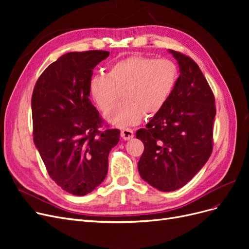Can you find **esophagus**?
Here are the masks:
<instances>
[{
    "instance_id": "34e87169",
    "label": "esophagus",
    "mask_w": 249,
    "mask_h": 249,
    "mask_svg": "<svg viewBox=\"0 0 249 249\" xmlns=\"http://www.w3.org/2000/svg\"><path fill=\"white\" fill-rule=\"evenodd\" d=\"M120 136L123 137L124 140H130L134 137V132L131 129H124L120 132Z\"/></svg>"
}]
</instances>
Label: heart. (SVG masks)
<instances>
[{
    "mask_svg": "<svg viewBox=\"0 0 249 249\" xmlns=\"http://www.w3.org/2000/svg\"><path fill=\"white\" fill-rule=\"evenodd\" d=\"M178 79L177 64L169 59L130 56L113 63L107 74H95L89 82V93L108 123L120 126L137 124L143 115L160 112L175 90Z\"/></svg>",
    "mask_w": 249,
    "mask_h": 249,
    "instance_id": "heart-1",
    "label": "heart"
}]
</instances>
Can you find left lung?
<instances>
[{
  "instance_id": "left-lung-1",
  "label": "left lung",
  "mask_w": 249,
  "mask_h": 249,
  "mask_svg": "<svg viewBox=\"0 0 249 249\" xmlns=\"http://www.w3.org/2000/svg\"><path fill=\"white\" fill-rule=\"evenodd\" d=\"M179 66L170 99L136 132L144 144L138 162L140 177L163 192L182 188L207 163L213 149L215 99L199 66L169 50Z\"/></svg>"
}]
</instances>
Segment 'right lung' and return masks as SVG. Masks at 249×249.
Returning a JSON list of instances; mask_svg holds the SVG:
<instances>
[{"mask_svg": "<svg viewBox=\"0 0 249 249\" xmlns=\"http://www.w3.org/2000/svg\"><path fill=\"white\" fill-rule=\"evenodd\" d=\"M107 51L71 52L50 64L32 94L33 139L51 178L83 196L101 185L119 130L100 131L104 120L89 100L93 69Z\"/></svg>", "mask_w": 249, "mask_h": 249, "instance_id": "obj_1", "label": "right lung"}]
</instances>
